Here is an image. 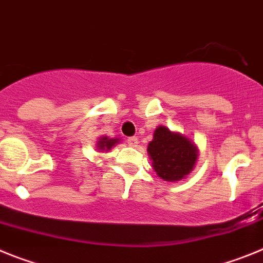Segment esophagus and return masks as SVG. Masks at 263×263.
<instances>
[{"label": "esophagus", "instance_id": "obj_1", "mask_svg": "<svg viewBox=\"0 0 263 263\" xmlns=\"http://www.w3.org/2000/svg\"><path fill=\"white\" fill-rule=\"evenodd\" d=\"M126 141L130 146H137V143H138V138L137 137H129Z\"/></svg>", "mask_w": 263, "mask_h": 263}]
</instances>
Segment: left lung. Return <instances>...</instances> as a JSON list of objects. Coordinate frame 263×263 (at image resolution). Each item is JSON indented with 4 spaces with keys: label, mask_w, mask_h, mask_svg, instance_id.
<instances>
[{
    "label": "left lung",
    "mask_w": 263,
    "mask_h": 263,
    "mask_svg": "<svg viewBox=\"0 0 263 263\" xmlns=\"http://www.w3.org/2000/svg\"><path fill=\"white\" fill-rule=\"evenodd\" d=\"M147 152L158 176L176 182L191 173L197 159V148L184 136L170 132L166 126L157 127Z\"/></svg>",
    "instance_id": "1"
}]
</instances>
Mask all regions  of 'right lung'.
Listing matches in <instances>:
<instances>
[{
	"instance_id": "right-lung-1",
	"label": "right lung",
	"mask_w": 263,
	"mask_h": 263,
	"mask_svg": "<svg viewBox=\"0 0 263 263\" xmlns=\"http://www.w3.org/2000/svg\"><path fill=\"white\" fill-rule=\"evenodd\" d=\"M118 142V139H109L108 137H103L100 138L99 143H97V147L100 150H110L111 146H115Z\"/></svg>"
}]
</instances>
